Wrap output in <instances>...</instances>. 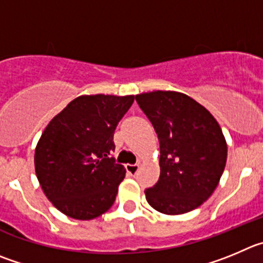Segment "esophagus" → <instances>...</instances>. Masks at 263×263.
<instances>
[{
    "mask_svg": "<svg viewBox=\"0 0 263 263\" xmlns=\"http://www.w3.org/2000/svg\"><path fill=\"white\" fill-rule=\"evenodd\" d=\"M139 168H140V165H126V170L129 175H136Z\"/></svg>",
    "mask_w": 263,
    "mask_h": 263,
    "instance_id": "34e87169",
    "label": "esophagus"
}]
</instances>
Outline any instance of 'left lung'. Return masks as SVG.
<instances>
[{
  "instance_id": "8db88e82",
  "label": "left lung",
  "mask_w": 263,
  "mask_h": 263,
  "mask_svg": "<svg viewBox=\"0 0 263 263\" xmlns=\"http://www.w3.org/2000/svg\"><path fill=\"white\" fill-rule=\"evenodd\" d=\"M159 140V179L145 190L149 205L167 215L202 205L218 187L227 161L222 128L208 109L175 90L136 95Z\"/></svg>"
}]
</instances>
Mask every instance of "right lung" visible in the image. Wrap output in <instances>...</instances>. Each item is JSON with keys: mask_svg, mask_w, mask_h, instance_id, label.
Here are the masks:
<instances>
[{"mask_svg": "<svg viewBox=\"0 0 263 263\" xmlns=\"http://www.w3.org/2000/svg\"><path fill=\"white\" fill-rule=\"evenodd\" d=\"M135 96L83 95L49 122L35 149L43 192L61 213L90 220L110 209L126 168L110 158L114 131Z\"/></svg>", "mask_w": 263, "mask_h": 263, "instance_id": "add662e5", "label": "right lung"}]
</instances>
